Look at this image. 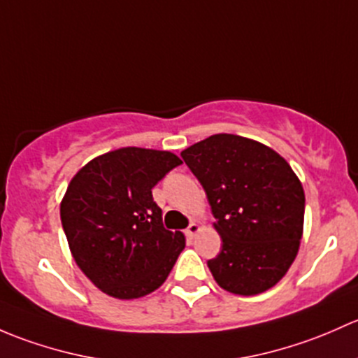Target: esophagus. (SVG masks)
I'll return each mask as SVG.
<instances>
[{
	"mask_svg": "<svg viewBox=\"0 0 358 358\" xmlns=\"http://www.w3.org/2000/svg\"><path fill=\"white\" fill-rule=\"evenodd\" d=\"M198 231H200V226H198L196 222H191L189 226H187V229H186V234L189 236V238H193V236L196 234Z\"/></svg>",
	"mask_w": 358,
	"mask_h": 358,
	"instance_id": "34e87169",
	"label": "esophagus"
}]
</instances>
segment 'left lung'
<instances>
[{
  "mask_svg": "<svg viewBox=\"0 0 358 358\" xmlns=\"http://www.w3.org/2000/svg\"><path fill=\"white\" fill-rule=\"evenodd\" d=\"M203 186L222 250L206 262L217 285L259 294L282 279L300 248L305 193L289 164L262 143L213 134L180 153Z\"/></svg>",
  "mask_w": 358,
  "mask_h": 358,
  "instance_id": "1",
  "label": "left lung"
}]
</instances>
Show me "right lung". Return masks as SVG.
Instances as JSON below:
<instances>
[{
    "label": "right lung",
    "mask_w": 358,
    "mask_h": 358,
    "mask_svg": "<svg viewBox=\"0 0 358 358\" xmlns=\"http://www.w3.org/2000/svg\"><path fill=\"white\" fill-rule=\"evenodd\" d=\"M180 164L171 152L120 148L93 158L70 180L60 205L70 252L110 296L132 300L160 288L186 246L182 233L164 227L152 194Z\"/></svg>",
    "instance_id": "right-lung-1"
}]
</instances>
